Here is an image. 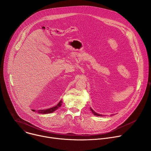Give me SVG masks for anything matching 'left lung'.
<instances>
[{
	"label": "left lung",
	"mask_w": 151,
	"mask_h": 151,
	"mask_svg": "<svg viewBox=\"0 0 151 151\" xmlns=\"http://www.w3.org/2000/svg\"><path fill=\"white\" fill-rule=\"evenodd\" d=\"M90 110H91V111L93 112V114H94V115H97V116H102L101 115H100V114H97V113H96V112H94L91 108V107H90Z\"/></svg>",
	"instance_id": "obj_1"
}]
</instances>
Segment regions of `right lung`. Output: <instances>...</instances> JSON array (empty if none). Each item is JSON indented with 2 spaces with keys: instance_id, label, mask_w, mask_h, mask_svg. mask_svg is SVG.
<instances>
[{
  "instance_id": "right-lung-1",
  "label": "right lung",
  "mask_w": 151,
  "mask_h": 151,
  "mask_svg": "<svg viewBox=\"0 0 151 151\" xmlns=\"http://www.w3.org/2000/svg\"><path fill=\"white\" fill-rule=\"evenodd\" d=\"M62 101L61 100L54 107H51V108H50V109H45V110H38L37 111V112L38 113H40V114H50V113H52L53 112H54L55 111H56L57 109H58L59 107L62 105ZM33 111H35L33 110Z\"/></svg>"
}]
</instances>
